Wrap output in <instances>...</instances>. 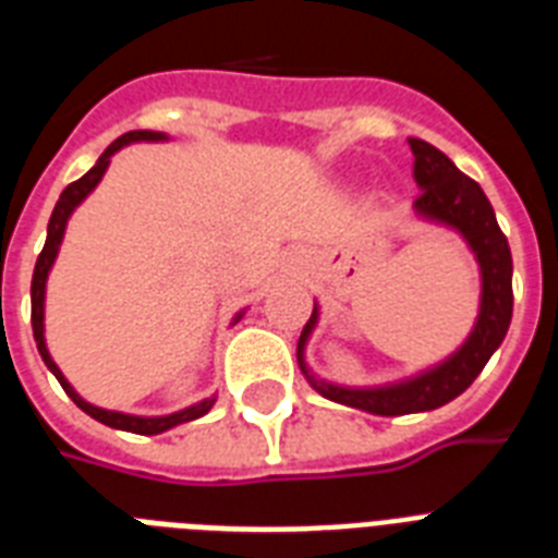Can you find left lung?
I'll list each match as a JSON object with an SVG mask.
<instances>
[{"instance_id":"obj_1","label":"left lung","mask_w":558,"mask_h":558,"mask_svg":"<svg viewBox=\"0 0 558 558\" xmlns=\"http://www.w3.org/2000/svg\"><path fill=\"white\" fill-rule=\"evenodd\" d=\"M408 144L414 153L416 187L423 191L414 202L416 219L449 228L466 243L477 263V275H481V298H477L475 324L458 350H451L446 359L411 373L405 379L381 381V385H339V381L322 379L310 367L306 344L322 322V306L315 301L313 315L298 339V367L324 399L376 416L423 414V411H434V408L460 397L477 379V373L484 371L495 350L501 348L512 322L510 243L498 228L486 193L481 191L477 182L463 177L446 153H440L423 138H408Z\"/></svg>"}]
</instances>
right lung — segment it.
<instances>
[{"instance_id":"right-lung-1","label":"right lung","mask_w":558,"mask_h":558,"mask_svg":"<svg viewBox=\"0 0 558 558\" xmlns=\"http://www.w3.org/2000/svg\"><path fill=\"white\" fill-rule=\"evenodd\" d=\"M159 142H170L168 133H156V130H133V133H124L121 138L109 144L107 150L100 153V159L95 161V168L81 177L77 182L65 187L60 193V199H57L54 210H51V219H48V231H46V245H43V252L37 257V266H34V278H31V327H34V341H37V350L46 367L57 376V381L63 385V390L72 397V402L81 411L92 416V420H98V423L109 425V428H118V432H133V434H161V432H170V428H177L182 423H191V420H199L205 416L214 408L217 397H205L199 402H193V405L182 408V411H173V414H159V416H144V414H124V411H109V408H100V405H92L89 399H83L74 385L63 376V371L57 367V362L51 359L48 353V344H46V287H48V275L54 269V260L57 254H60V245H63V236H65V226H69V219L77 208H81L86 196H89L95 187L100 185V179L104 173L109 170V161L116 156L118 150H124L130 144H159ZM248 306H243L240 313L231 318V324H236L240 318L245 315Z\"/></svg>"}]
</instances>
